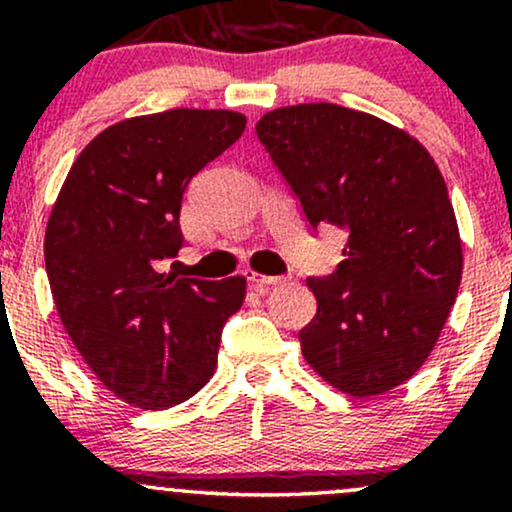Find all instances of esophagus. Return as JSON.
I'll return each instance as SVG.
<instances>
[{"label": "esophagus", "instance_id": "1", "mask_svg": "<svg viewBox=\"0 0 512 512\" xmlns=\"http://www.w3.org/2000/svg\"><path fill=\"white\" fill-rule=\"evenodd\" d=\"M248 281H250L252 289H255V291H262V289H269V286L284 284L286 276H264V274H255V272H250V274H248Z\"/></svg>", "mask_w": 512, "mask_h": 512}]
</instances>
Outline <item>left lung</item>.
<instances>
[{
	"instance_id": "left-lung-1",
	"label": "left lung",
	"mask_w": 512,
	"mask_h": 512,
	"mask_svg": "<svg viewBox=\"0 0 512 512\" xmlns=\"http://www.w3.org/2000/svg\"><path fill=\"white\" fill-rule=\"evenodd\" d=\"M257 137L308 226L346 233L332 274L308 276L317 313L301 351L354 397L402 385L436 346L462 279V243L431 154L380 117L334 103L272 110Z\"/></svg>"
}]
</instances>
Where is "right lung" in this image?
Listing matches in <instances>:
<instances>
[{"label":"right lung","instance_id":"obj_1","mask_svg":"<svg viewBox=\"0 0 512 512\" xmlns=\"http://www.w3.org/2000/svg\"><path fill=\"white\" fill-rule=\"evenodd\" d=\"M245 129L231 110H166L98 134L64 180L45 269L64 330L98 380L142 409L190 399L214 375L243 276L178 279L158 264L185 243L187 185Z\"/></svg>","mask_w":512,"mask_h":512}]
</instances>
